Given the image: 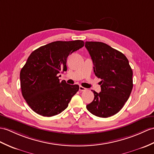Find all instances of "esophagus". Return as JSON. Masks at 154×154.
I'll use <instances>...</instances> for the list:
<instances>
[{"mask_svg":"<svg viewBox=\"0 0 154 154\" xmlns=\"http://www.w3.org/2000/svg\"><path fill=\"white\" fill-rule=\"evenodd\" d=\"M86 90H87V88H85V87H82V86H80V87H79V91H85Z\"/></svg>","mask_w":154,"mask_h":154,"instance_id":"obj_1","label":"esophagus"}]
</instances>
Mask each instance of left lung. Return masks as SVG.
<instances>
[{"label":"left lung","mask_w":154,"mask_h":154,"mask_svg":"<svg viewBox=\"0 0 154 154\" xmlns=\"http://www.w3.org/2000/svg\"><path fill=\"white\" fill-rule=\"evenodd\" d=\"M94 64V72L101 79V92L93 91L94 100L87 109L100 117L115 115L122 109L133 89V70L123 53L101 42H85Z\"/></svg>","instance_id":"obj_1"}]
</instances>
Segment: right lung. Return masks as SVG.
Returning a JSON list of instances; mask_svg holds the SVG:
<instances>
[{"mask_svg":"<svg viewBox=\"0 0 154 154\" xmlns=\"http://www.w3.org/2000/svg\"><path fill=\"white\" fill-rule=\"evenodd\" d=\"M84 45L81 40L55 41L29 56L20 71V85L23 97L35 113L52 117L67 108L79 87L60 81L58 73L67 71V57Z\"/></svg>","mask_w":154,"mask_h":154,"instance_id":"right-lung-1","label":"right lung"}]
</instances>
